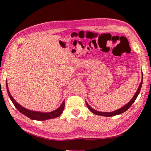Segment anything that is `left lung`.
<instances>
[{
    "label": "left lung",
    "instance_id": "left-lung-1",
    "mask_svg": "<svg viewBox=\"0 0 151 151\" xmlns=\"http://www.w3.org/2000/svg\"><path fill=\"white\" fill-rule=\"evenodd\" d=\"M142 81L140 82V85L139 86V88L137 89V91L136 92V93L134 95V96L132 97V99H131L130 102L128 104H127L126 105H124L123 107H122L121 109L116 110L115 111H113V112H99V111H97L96 110L93 109L92 107H91L90 106L88 105V103L86 102V106L88 107V109L90 110V111H91L92 112H93L94 114H97V115H101V116H115L117 115V114H120L122 113V112H125L126 111H127L128 109H129L130 107L131 106V105L132 104H133L134 102L136 100V99L137 98L138 95H139V94L140 93V89H141V86H142Z\"/></svg>",
    "mask_w": 151,
    "mask_h": 151
}]
</instances>
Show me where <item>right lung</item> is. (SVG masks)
Instances as JSON below:
<instances>
[{
  "mask_svg": "<svg viewBox=\"0 0 151 151\" xmlns=\"http://www.w3.org/2000/svg\"><path fill=\"white\" fill-rule=\"evenodd\" d=\"M6 88H7V91H8V94L10 97V99H11L12 103H13L14 106L17 109L18 111L21 112L22 114H23L24 115L29 117V118H30L32 120H36V121H45V120L57 118V117L59 116L60 114H62L64 108H65V101H63L62 104H61L59 108L52 112H40L30 111V110L25 109L22 106H20V104H18L17 102L14 100V99L12 98V96L11 95V94L9 93V91L8 89V86H7V83H6Z\"/></svg>",
  "mask_w": 151,
  "mask_h": 151,
  "instance_id": "add662e5",
  "label": "right lung"
}]
</instances>
